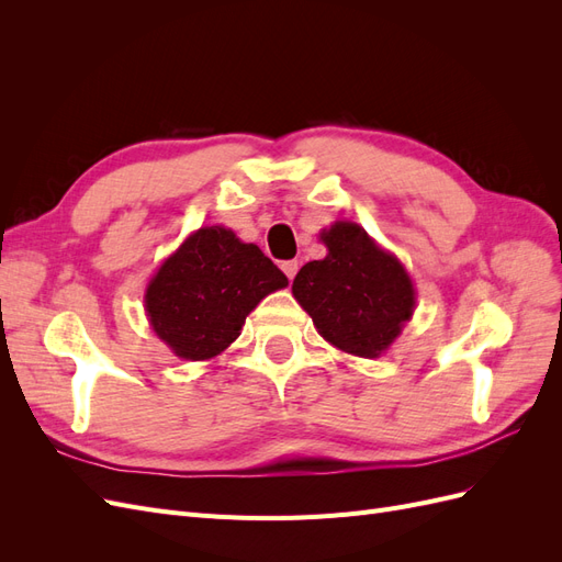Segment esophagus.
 I'll list each match as a JSON object with an SVG mask.
<instances>
[{
	"label": "esophagus",
	"mask_w": 562,
	"mask_h": 562,
	"mask_svg": "<svg viewBox=\"0 0 562 562\" xmlns=\"http://www.w3.org/2000/svg\"><path fill=\"white\" fill-rule=\"evenodd\" d=\"M281 269H283V274L293 281V279H295V274H297L300 265H297V260H288V262H283V265H281Z\"/></svg>",
	"instance_id": "1"
}]
</instances>
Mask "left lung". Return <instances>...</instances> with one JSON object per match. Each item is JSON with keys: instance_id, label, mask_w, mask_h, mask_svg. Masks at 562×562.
I'll return each instance as SVG.
<instances>
[{"instance_id": "1", "label": "left lung", "mask_w": 562, "mask_h": 562, "mask_svg": "<svg viewBox=\"0 0 562 562\" xmlns=\"http://www.w3.org/2000/svg\"><path fill=\"white\" fill-rule=\"evenodd\" d=\"M321 241L328 255L297 271L293 295L333 347L378 359L413 318V279L356 223L339 220L321 232Z\"/></svg>"}]
</instances>
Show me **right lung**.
<instances>
[{
	"label": "right lung",
	"instance_id": "obj_1",
	"mask_svg": "<svg viewBox=\"0 0 562 562\" xmlns=\"http://www.w3.org/2000/svg\"><path fill=\"white\" fill-rule=\"evenodd\" d=\"M288 285L283 271L227 227H201L166 258L145 293L149 326L184 361H209L241 335L246 316Z\"/></svg>",
	"mask_w": 562,
	"mask_h": 562
}]
</instances>
